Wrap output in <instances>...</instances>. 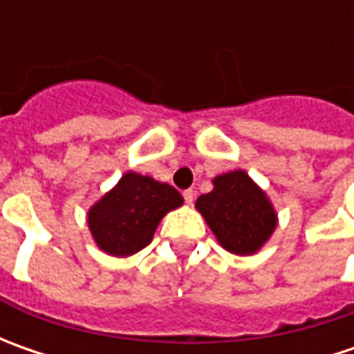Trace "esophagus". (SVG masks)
I'll use <instances>...</instances> for the list:
<instances>
[{"instance_id":"1","label":"esophagus","mask_w":354,"mask_h":354,"mask_svg":"<svg viewBox=\"0 0 354 354\" xmlns=\"http://www.w3.org/2000/svg\"><path fill=\"white\" fill-rule=\"evenodd\" d=\"M183 198L187 205H193V201H195V191H193V189H187V191H183Z\"/></svg>"}]
</instances>
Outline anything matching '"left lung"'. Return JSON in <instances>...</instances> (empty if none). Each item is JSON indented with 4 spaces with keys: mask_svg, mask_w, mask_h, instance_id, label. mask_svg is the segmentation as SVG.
I'll use <instances>...</instances> for the list:
<instances>
[{
    "mask_svg": "<svg viewBox=\"0 0 354 354\" xmlns=\"http://www.w3.org/2000/svg\"><path fill=\"white\" fill-rule=\"evenodd\" d=\"M195 209L218 244L236 256L262 250L278 226V212L270 197L242 169L214 177L212 191L197 198Z\"/></svg>",
    "mask_w": 354,
    "mask_h": 354,
    "instance_id": "1",
    "label": "left lung"
}]
</instances>
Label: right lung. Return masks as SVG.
<instances>
[{"label": "right lung", "mask_w": 354, "mask_h": 354, "mask_svg": "<svg viewBox=\"0 0 354 354\" xmlns=\"http://www.w3.org/2000/svg\"><path fill=\"white\" fill-rule=\"evenodd\" d=\"M183 205V197L167 183L128 171L88 209V228L96 246L110 256L126 258L143 250L161 218Z\"/></svg>", "instance_id": "obj_1"}]
</instances>
